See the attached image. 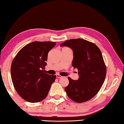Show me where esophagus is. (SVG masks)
<instances>
[{
	"instance_id": "obj_1",
	"label": "esophagus",
	"mask_w": 124,
	"mask_h": 124,
	"mask_svg": "<svg viewBox=\"0 0 124 124\" xmlns=\"http://www.w3.org/2000/svg\"><path fill=\"white\" fill-rule=\"evenodd\" d=\"M56 77H57V78H61V77H62V76L60 75V74H56Z\"/></svg>"
}]
</instances>
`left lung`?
<instances>
[{
    "label": "left lung",
    "mask_w": 124,
    "mask_h": 124,
    "mask_svg": "<svg viewBox=\"0 0 124 124\" xmlns=\"http://www.w3.org/2000/svg\"><path fill=\"white\" fill-rule=\"evenodd\" d=\"M73 51L72 66L77 69L79 78L68 77L69 83L65 88L69 98L77 103L85 102L96 95L102 87L106 75V66L102 53L91 41L73 39L61 43Z\"/></svg>",
    "instance_id": "obj_1"
}]
</instances>
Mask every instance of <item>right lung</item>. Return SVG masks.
<instances>
[{"mask_svg":"<svg viewBox=\"0 0 124 124\" xmlns=\"http://www.w3.org/2000/svg\"><path fill=\"white\" fill-rule=\"evenodd\" d=\"M55 42L33 41L19 50L11 63L12 82L22 99L31 103L47 97L55 75L44 73L48 53Z\"/></svg>","mask_w":124,"mask_h":124,"instance_id":"right-lung-1","label":"right lung"}]
</instances>
